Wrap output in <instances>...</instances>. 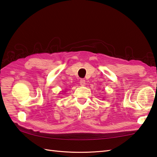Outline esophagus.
Instances as JSON below:
<instances>
[{"mask_svg": "<svg viewBox=\"0 0 157 157\" xmlns=\"http://www.w3.org/2000/svg\"><path fill=\"white\" fill-rule=\"evenodd\" d=\"M80 85L81 86H85L86 85V82H85V79H81L80 80Z\"/></svg>", "mask_w": 157, "mask_h": 157, "instance_id": "obj_1", "label": "esophagus"}]
</instances>
